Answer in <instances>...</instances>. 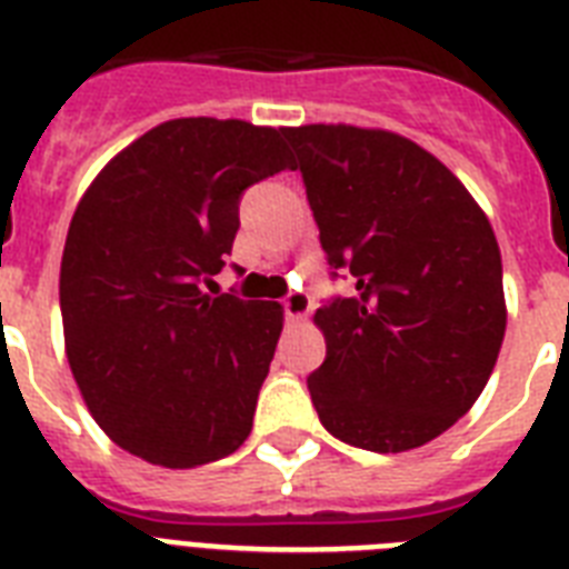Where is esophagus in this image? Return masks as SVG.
Segmentation results:
<instances>
[{"label":"esophagus","instance_id":"obj_1","mask_svg":"<svg viewBox=\"0 0 569 569\" xmlns=\"http://www.w3.org/2000/svg\"><path fill=\"white\" fill-rule=\"evenodd\" d=\"M310 310H312V301L307 292H289L283 298V312L289 321L303 319V316H307Z\"/></svg>","mask_w":569,"mask_h":569}]
</instances>
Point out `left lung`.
<instances>
[{"mask_svg": "<svg viewBox=\"0 0 569 569\" xmlns=\"http://www.w3.org/2000/svg\"><path fill=\"white\" fill-rule=\"evenodd\" d=\"M283 136L328 262L357 289L312 319L328 342L307 378L316 413L357 449H419L476 405L502 348L493 227L463 182L410 138L348 123Z\"/></svg>", "mask_w": 569, "mask_h": 569, "instance_id": "left-lung-1", "label": "left lung"}]
</instances>
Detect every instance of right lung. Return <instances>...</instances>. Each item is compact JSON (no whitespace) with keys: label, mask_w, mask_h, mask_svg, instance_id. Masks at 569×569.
<instances>
[{"label":"right lung","mask_w":569,"mask_h":569,"mask_svg":"<svg viewBox=\"0 0 569 569\" xmlns=\"http://www.w3.org/2000/svg\"><path fill=\"white\" fill-rule=\"evenodd\" d=\"M295 168L283 129L159 123L88 186L61 257L64 351L102 431L168 469L248 440L283 307L209 295L239 230V197Z\"/></svg>","instance_id":"1"}]
</instances>
